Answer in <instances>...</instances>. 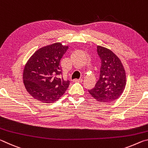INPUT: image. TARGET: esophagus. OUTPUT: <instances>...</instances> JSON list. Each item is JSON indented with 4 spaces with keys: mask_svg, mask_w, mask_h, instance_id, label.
Wrapping results in <instances>:
<instances>
[{
    "mask_svg": "<svg viewBox=\"0 0 148 148\" xmlns=\"http://www.w3.org/2000/svg\"><path fill=\"white\" fill-rule=\"evenodd\" d=\"M74 82H83V79L82 78H80V79H75L74 80Z\"/></svg>",
    "mask_w": 148,
    "mask_h": 148,
    "instance_id": "esophagus-1",
    "label": "esophagus"
}]
</instances>
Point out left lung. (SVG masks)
Wrapping results in <instances>:
<instances>
[{"instance_id": "left-lung-1", "label": "left lung", "mask_w": 148, "mask_h": 148, "mask_svg": "<svg viewBox=\"0 0 148 148\" xmlns=\"http://www.w3.org/2000/svg\"><path fill=\"white\" fill-rule=\"evenodd\" d=\"M97 53L101 59L99 79L89 93L97 101H114L121 96L126 86V74L122 62L111 50L97 46Z\"/></svg>"}]
</instances>
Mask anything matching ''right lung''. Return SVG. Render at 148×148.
Returning a JSON list of instances; mask_svg holds the SVG:
<instances>
[{"instance_id": "add662e5", "label": "right lung", "mask_w": 148, "mask_h": 148, "mask_svg": "<svg viewBox=\"0 0 148 148\" xmlns=\"http://www.w3.org/2000/svg\"><path fill=\"white\" fill-rule=\"evenodd\" d=\"M69 49L57 42L41 47L30 57L25 66V87L34 99L52 103L61 98L70 85L62 76L61 60Z\"/></svg>"}]
</instances>
